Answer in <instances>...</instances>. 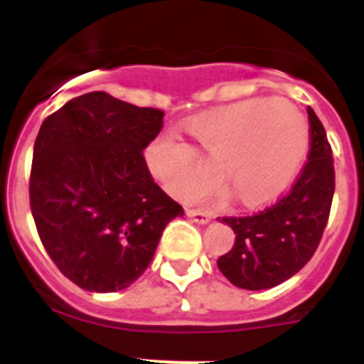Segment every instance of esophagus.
I'll return each instance as SVG.
<instances>
[{
    "label": "esophagus",
    "instance_id": "obj_1",
    "mask_svg": "<svg viewBox=\"0 0 364 364\" xmlns=\"http://www.w3.org/2000/svg\"><path fill=\"white\" fill-rule=\"evenodd\" d=\"M188 217L191 218L193 222H197V224H208L211 220V213H205V211H197V210H189Z\"/></svg>",
    "mask_w": 364,
    "mask_h": 364
}]
</instances>
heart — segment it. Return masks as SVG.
<instances>
[{
	"label": "heart",
	"mask_w": 364,
	"mask_h": 364,
	"mask_svg": "<svg viewBox=\"0 0 364 364\" xmlns=\"http://www.w3.org/2000/svg\"><path fill=\"white\" fill-rule=\"evenodd\" d=\"M202 153L218 162V171L240 202L259 205L290 188L310 151V125L295 107L279 98H257L211 109L189 122ZM154 180L178 200H189L215 169L197 149L173 134H160L146 149ZM226 189H202L195 200Z\"/></svg>",
	"instance_id": "obj_1"
}]
</instances>
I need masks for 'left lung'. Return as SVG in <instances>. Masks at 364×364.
<instances>
[{"label":"left lung","instance_id":"left-lung-1","mask_svg":"<svg viewBox=\"0 0 364 364\" xmlns=\"http://www.w3.org/2000/svg\"><path fill=\"white\" fill-rule=\"evenodd\" d=\"M310 154L288 195L255 215L224 217L235 244L218 257L222 275L242 290H268L294 277L315 253L326 228L336 173L323 124L308 107Z\"/></svg>","mask_w":364,"mask_h":364}]
</instances>
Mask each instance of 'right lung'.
<instances>
[{
	"mask_svg": "<svg viewBox=\"0 0 364 364\" xmlns=\"http://www.w3.org/2000/svg\"><path fill=\"white\" fill-rule=\"evenodd\" d=\"M164 111L102 91L69 100L41 124L31 171V211L54 264L96 294L133 284L164 228L184 210L147 169L142 151Z\"/></svg>",
	"mask_w": 364,
	"mask_h": 364,
	"instance_id": "1",
	"label": "right lung"
}]
</instances>
